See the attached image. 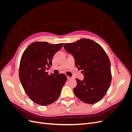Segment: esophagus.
Segmentation results:
<instances>
[{"mask_svg":"<svg viewBox=\"0 0 132 132\" xmlns=\"http://www.w3.org/2000/svg\"><path fill=\"white\" fill-rule=\"evenodd\" d=\"M67 79H68V80H70V79H71V78L69 77V76H67Z\"/></svg>","mask_w":132,"mask_h":132,"instance_id":"1","label":"esophagus"}]
</instances>
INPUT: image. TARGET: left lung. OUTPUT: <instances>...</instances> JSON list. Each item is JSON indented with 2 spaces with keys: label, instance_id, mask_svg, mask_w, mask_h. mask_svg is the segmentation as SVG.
Returning a JSON list of instances; mask_svg holds the SVG:
<instances>
[{
  "label": "left lung",
  "instance_id": "1",
  "mask_svg": "<svg viewBox=\"0 0 132 132\" xmlns=\"http://www.w3.org/2000/svg\"><path fill=\"white\" fill-rule=\"evenodd\" d=\"M64 48L73 55L75 67L82 70L84 77L82 80L76 79L77 85L73 89L76 96L89 104L100 101L112 79L111 63L104 50L97 43L85 38L65 43Z\"/></svg>",
  "mask_w": 132,
  "mask_h": 132
}]
</instances>
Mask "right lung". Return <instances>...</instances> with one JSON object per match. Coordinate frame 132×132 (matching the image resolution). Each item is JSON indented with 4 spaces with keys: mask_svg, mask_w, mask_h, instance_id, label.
<instances>
[{
    "mask_svg": "<svg viewBox=\"0 0 132 132\" xmlns=\"http://www.w3.org/2000/svg\"><path fill=\"white\" fill-rule=\"evenodd\" d=\"M63 43L53 45L35 42L23 52L19 67V78L28 96L41 106L52 103L58 99L67 78L64 74L48 75L47 68L52 65L54 54Z\"/></svg>",
    "mask_w": 132,
    "mask_h": 132,
    "instance_id": "right-lung-1",
    "label": "right lung"
}]
</instances>
